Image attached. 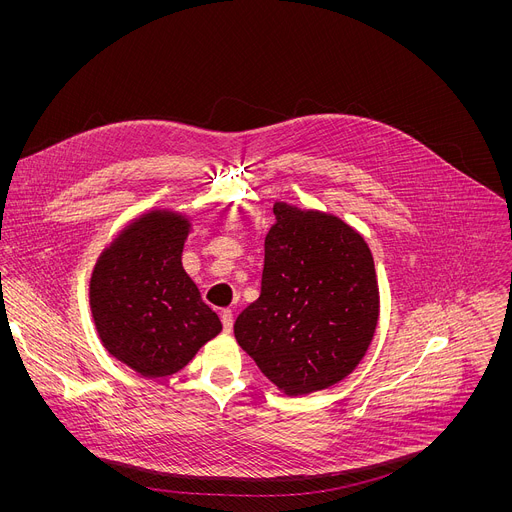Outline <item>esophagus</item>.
<instances>
[{
    "mask_svg": "<svg viewBox=\"0 0 512 512\" xmlns=\"http://www.w3.org/2000/svg\"><path fill=\"white\" fill-rule=\"evenodd\" d=\"M221 322H223L225 332H231L233 330V312L231 310H223L221 312Z\"/></svg>",
    "mask_w": 512,
    "mask_h": 512,
    "instance_id": "34e87169",
    "label": "esophagus"
}]
</instances>
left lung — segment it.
I'll list each match as a JSON object with an SVG mask.
<instances>
[{
	"label": "left lung",
	"mask_w": 512,
	"mask_h": 512,
	"mask_svg": "<svg viewBox=\"0 0 512 512\" xmlns=\"http://www.w3.org/2000/svg\"><path fill=\"white\" fill-rule=\"evenodd\" d=\"M261 296L235 322L239 346L285 395L346 379L367 354L381 300L373 253L342 218L277 200Z\"/></svg>",
	"instance_id": "8db88e82"
}]
</instances>
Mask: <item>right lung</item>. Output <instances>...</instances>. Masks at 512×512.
I'll list each match as a JSON object with an SVG mask.
<instances>
[{"label":"right lung","instance_id":"obj_1","mask_svg":"<svg viewBox=\"0 0 512 512\" xmlns=\"http://www.w3.org/2000/svg\"><path fill=\"white\" fill-rule=\"evenodd\" d=\"M190 216L152 208L101 251L89 304L105 350L145 379L178 373L223 330L182 267Z\"/></svg>","mask_w":512,"mask_h":512}]
</instances>
